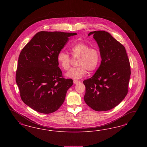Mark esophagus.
I'll return each mask as SVG.
<instances>
[{
    "label": "esophagus",
    "mask_w": 147,
    "mask_h": 147,
    "mask_svg": "<svg viewBox=\"0 0 147 147\" xmlns=\"http://www.w3.org/2000/svg\"><path fill=\"white\" fill-rule=\"evenodd\" d=\"M73 82L75 84H79L80 82V81L78 80H73Z\"/></svg>",
    "instance_id": "1"
}]
</instances>
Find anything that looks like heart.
Wrapping results in <instances>:
<instances>
[{"label":"heart","instance_id":"obj_1","mask_svg":"<svg viewBox=\"0 0 147 147\" xmlns=\"http://www.w3.org/2000/svg\"><path fill=\"white\" fill-rule=\"evenodd\" d=\"M72 58L77 59L76 68H71L66 74L68 78L79 79L86 75L87 71H95L101 61V53L97 47H90L88 44L80 41L69 47ZM57 61L65 71L69 69L73 60L66 52L60 51L57 55Z\"/></svg>","mask_w":147,"mask_h":147}]
</instances>
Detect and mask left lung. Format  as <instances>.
<instances>
[{
	"mask_svg": "<svg viewBox=\"0 0 147 147\" xmlns=\"http://www.w3.org/2000/svg\"><path fill=\"white\" fill-rule=\"evenodd\" d=\"M92 34L102 60L94 75L83 81L84 100L94 111H107L117 106L128 93L130 65L124 46L111 34L97 31L88 36Z\"/></svg>",
	"mask_w": 147,
	"mask_h": 147,
	"instance_id": "left-lung-1",
	"label": "left lung"
}]
</instances>
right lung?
<instances>
[{
  "mask_svg": "<svg viewBox=\"0 0 147 147\" xmlns=\"http://www.w3.org/2000/svg\"><path fill=\"white\" fill-rule=\"evenodd\" d=\"M76 33L38 32L22 49L16 80L22 101L44 114L57 111L64 102L73 80L65 79L58 67L57 55Z\"/></svg>",
  "mask_w": 147,
  "mask_h": 147,
  "instance_id": "1",
  "label": "right lung"
}]
</instances>
